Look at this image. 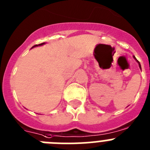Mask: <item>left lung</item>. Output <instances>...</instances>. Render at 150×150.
Instances as JSON below:
<instances>
[{"instance_id":"left-lung-1","label":"left lung","mask_w":150,"mask_h":150,"mask_svg":"<svg viewBox=\"0 0 150 150\" xmlns=\"http://www.w3.org/2000/svg\"><path fill=\"white\" fill-rule=\"evenodd\" d=\"M134 59H136V58H135V57H134ZM137 62H138V60H137ZM138 64H139V67H140V68H141V64H140V63H139V62H138Z\"/></svg>"}]
</instances>
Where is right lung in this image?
<instances>
[{"label": "right lung", "mask_w": 150, "mask_h": 150, "mask_svg": "<svg viewBox=\"0 0 150 150\" xmlns=\"http://www.w3.org/2000/svg\"><path fill=\"white\" fill-rule=\"evenodd\" d=\"M44 44H45V43H42V44H39V45H39V46H40V45H44ZM35 46H38V45H34V46H33V47H35Z\"/></svg>", "instance_id": "right-lung-1"}]
</instances>
